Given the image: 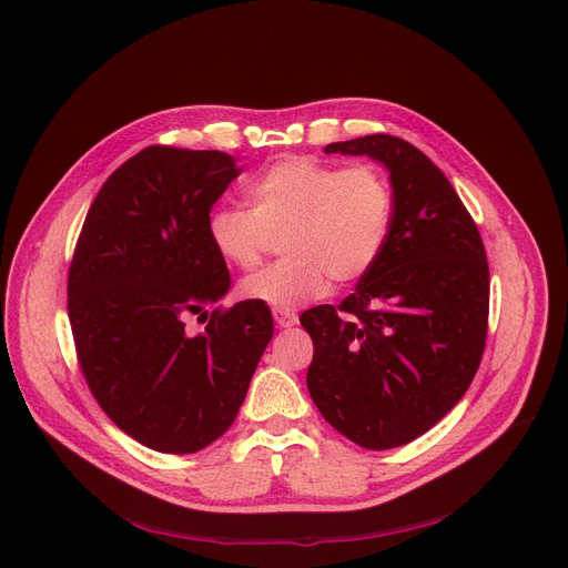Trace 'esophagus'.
Wrapping results in <instances>:
<instances>
[{
    "label": "esophagus",
    "instance_id": "esophagus-1",
    "mask_svg": "<svg viewBox=\"0 0 568 568\" xmlns=\"http://www.w3.org/2000/svg\"><path fill=\"white\" fill-rule=\"evenodd\" d=\"M274 320H276L278 327H294V325H297V313L274 308Z\"/></svg>",
    "mask_w": 568,
    "mask_h": 568
}]
</instances>
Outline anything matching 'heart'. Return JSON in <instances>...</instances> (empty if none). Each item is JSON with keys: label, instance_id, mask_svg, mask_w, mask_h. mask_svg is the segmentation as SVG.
I'll return each instance as SVG.
<instances>
[{"label": "heart", "instance_id": "obj_1", "mask_svg": "<svg viewBox=\"0 0 568 568\" xmlns=\"http://www.w3.org/2000/svg\"><path fill=\"white\" fill-rule=\"evenodd\" d=\"M251 211H211L206 236L230 266L253 268L281 239V262L239 285L243 300L292 311L325 297L334 283H353L381 260L392 232L394 196L374 164L336 166L313 158L271 164L248 190Z\"/></svg>", "mask_w": 568, "mask_h": 568}]
</instances>
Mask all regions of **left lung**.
<instances>
[{
  "label": "left lung",
  "instance_id": "1",
  "mask_svg": "<svg viewBox=\"0 0 568 568\" xmlns=\"http://www.w3.org/2000/svg\"><path fill=\"white\" fill-rule=\"evenodd\" d=\"M389 171L394 213L381 260L338 306L300 320L313 338L311 399L368 450L429 432L471 385L485 351L489 266L480 232L443 171L399 136L325 145Z\"/></svg>",
  "mask_w": 568,
  "mask_h": 568
}]
</instances>
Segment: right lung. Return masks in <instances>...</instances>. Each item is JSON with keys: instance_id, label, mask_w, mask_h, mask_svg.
Returning <instances> with one entry per match:
<instances>
[{"instance_id": "add662e5", "label": "right lung", "mask_w": 568, "mask_h": 568, "mask_svg": "<svg viewBox=\"0 0 568 568\" xmlns=\"http://www.w3.org/2000/svg\"><path fill=\"white\" fill-rule=\"evenodd\" d=\"M239 174L227 153L148 145L97 192L73 248L67 308L81 374L111 423L158 453L223 436L274 336L257 302L185 329L232 285L206 220Z\"/></svg>"}]
</instances>
